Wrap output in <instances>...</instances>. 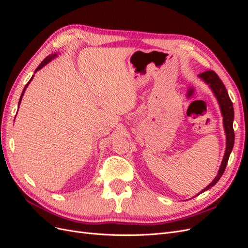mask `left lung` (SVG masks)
Segmentation results:
<instances>
[{
	"label": "left lung",
	"instance_id": "obj_1",
	"mask_svg": "<svg viewBox=\"0 0 248 248\" xmlns=\"http://www.w3.org/2000/svg\"><path fill=\"white\" fill-rule=\"evenodd\" d=\"M200 78L204 79L210 86V88L212 89L214 95L216 96L217 100H218L220 109H221V114L223 117L224 130H226V134H227V149H226V153H224V156H223L220 169L218 170V174H217L215 179L206 187V188H204L200 192V193H202L204 191L208 190L209 188H211L212 186H214L217 182H218V180L221 178L222 174L224 172V170H226L228 161H229L230 154L232 152V147H234L235 133H234V128H232V121H234V108H232V102L230 99V96L228 94L226 87L223 85V82L213 70H208L201 73Z\"/></svg>",
	"mask_w": 248,
	"mask_h": 248
}]
</instances>
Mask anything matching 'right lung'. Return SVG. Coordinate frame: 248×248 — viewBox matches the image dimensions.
Segmentation results:
<instances>
[{
    "label": "right lung",
    "mask_w": 248,
    "mask_h": 248,
    "mask_svg": "<svg viewBox=\"0 0 248 248\" xmlns=\"http://www.w3.org/2000/svg\"><path fill=\"white\" fill-rule=\"evenodd\" d=\"M56 56H57V55H50V56H47V57H46V59H44V60H43V61L41 62V64H40V65H39L38 67H37V68H36V70H35V72H37V71H38L39 69H41V68H42V67H43L44 65H46V64H47V63H48V62L50 61V60H51V59H54V58H55ZM33 77H34V76H33ZM33 77L31 78V79H30V80L28 81V84H27V85L25 86V89H24V91H22V93H21V96H20V99H19V101H18V107H19V104H20V101H21V98H22V95H24V93H25V91H26V89H27L28 85L30 84V81H31V80L33 79Z\"/></svg>",
    "instance_id": "obj_1"
}]
</instances>
